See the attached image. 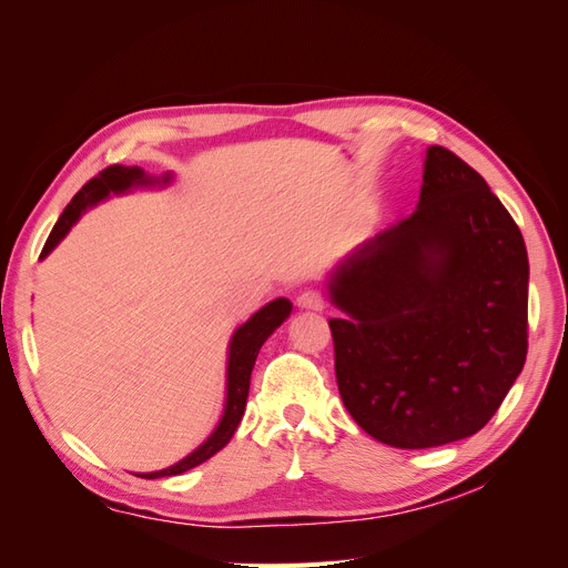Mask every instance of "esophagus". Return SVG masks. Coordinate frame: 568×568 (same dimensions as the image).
I'll return each mask as SVG.
<instances>
[{
	"label": "esophagus",
	"instance_id": "1",
	"mask_svg": "<svg viewBox=\"0 0 568 568\" xmlns=\"http://www.w3.org/2000/svg\"><path fill=\"white\" fill-rule=\"evenodd\" d=\"M296 305L303 307V311H322L324 298H322L320 291L307 288V291H301L298 298H296Z\"/></svg>",
	"mask_w": 568,
	"mask_h": 568
}]
</instances>
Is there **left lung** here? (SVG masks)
<instances>
[{
	"label": "left lung",
	"instance_id": "left-lung-1",
	"mask_svg": "<svg viewBox=\"0 0 568 568\" xmlns=\"http://www.w3.org/2000/svg\"><path fill=\"white\" fill-rule=\"evenodd\" d=\"M341 400L379 443L474 436L528 351L524 236L486 180L428 146L417 211L359 244L329 277Z\"/></svg>",
	"mask_w": 568,
	"mask_h": 568
}]
</instances>
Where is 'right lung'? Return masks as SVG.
Returning a JSON list of instances; mask_svg holds the SVG:
<instances>
[{
    "instance_id": "1",
    "label": "right lung",
    "mask_w": 568,
    "mask_h": 568,
    "mask_svg": "<svg viewBox=\"0 0 568 568\" xmlns=\"http://www.w3.org/2000/svg\"><path fill=\"white\" fill-rule=\"evenodd\" d=\"M170 175H165L163 180H153L149 178L142 168H125V165H109L106 170H101L97 178H92L88 184H84L80 192L73 196V201L65 205V211L61 213L59 222L51 230L47 244L42 248V255H49L51 251L57 248V244L61 239L71 232V227L80 220V215L97 205L99 201L109 199L111 194H125L130 192L132 186H151V184H168ZM291 315V303L286 298H277L267 303L265 307H261L246 324L239 326L234 332L232 341H230V359H227V398H225V412H222V419L215 426V432L211 434V438L205 440L203 445L186 455L184 459H180L178 464L161 471H151V474H136L142 478H163V476H178L184 474L189 469L199 467L205 459H211L217 450L225 448L230 443V438L234 436L239 422L244 417L246 409V398H248V386H251V372L255 365L257 351H261L263 343L267 341V336L277 329V326Z\"/></svg>"
}]
</instances>
